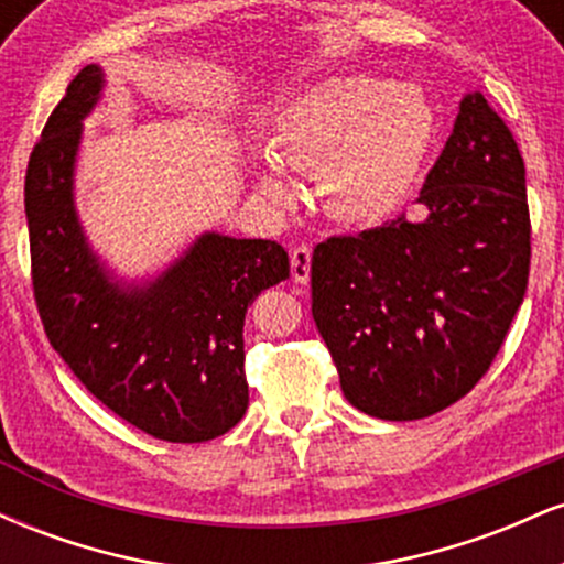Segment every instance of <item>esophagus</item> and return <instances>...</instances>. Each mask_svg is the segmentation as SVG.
Returning a JSON list of instances; mask_svg holds the SVG:
<instances>
[{
    "instance_id": "1",
    "label": "esophagus",
    "mask_w": 564,
    "mask_h": 564,
    "mask_svg": "<svg viewBox=\"0 0 564 564\" xmlns=\"http://www.w3.org/2000/svg\"><path fill=\"white\" fill-rule=\"evenodd\" d=\"M310 260H313V249H310L307 243L291 249V278H294L296 283L310 281Z\"/></svg>"
}]
</instances>
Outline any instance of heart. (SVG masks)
Listing matches in <instances>:
<instances>
[{
    "mask_svg": "<svg viewBox=\"0 0 564 564\" xmlns=\"http://www.w3.org/2000/svg\"><path fill=\"white\" fill-rule=\"evenodd\" d=\"M435 111L413 84L332 76L304 89L273 121L254 170L270 204H294L296 174H318L323 209L347 225H377L411 198L435 140Z\"/></svg>",
    "mask_w": 564,
    "mask_h": 564,
    "instance_id": "1",
    "label": "heart"
}]
</instances>
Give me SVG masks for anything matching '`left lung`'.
<instances>
[{
  "label": "left lung",
  "instance_id": "obj_1",
  "mask_svg": "<svg viewBox=\"0 0 564 564\" xmlns=\"http://www.w3.org/2000/svg\"><path fill=\"white\" fill-rule=\"evenodd\" d=\"M422 217L334 236L310 264L313 318L358 411L413 422L485 377L530 273L525 161L482 93L458 106Z\"/></svg>",
  "mask_w": 564,
  "mask_h": 564
}]
</instances>
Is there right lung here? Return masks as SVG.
I'll use <instances>...</instances> for the list:
<instances>
[{
    "mask_svg": "<svg viewBox=\"0 0 564 564\" xmlns=\"http://www.w3.org/2000/svg\"><path fill=\"white\" fill-rule=\"evenodd\" d=\"M102 84L95 63L74 76L25 170L39 318L55 352L116 416L166 443H204L243 419L246 310L286 281L289 254L275 241L204 232L153 281H116L89 249L74 204L82 121Z\"/></svg>",
    "mask_w": 564,
    "mask_h": 564,
    "instance_id": "1",
    "label": "right lung"
}]
</instances>
